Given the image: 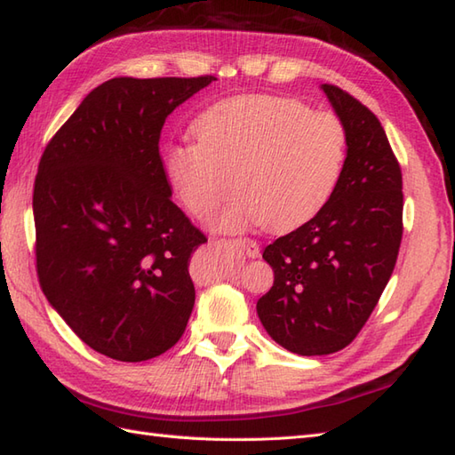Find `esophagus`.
<instances>
[{
    "label": "esophagus",
    "mask_w": 455,
    "mask_h": 455,
    "mask_svg": "<svg viewBox=\"0 0 455 455\" xmlns=\"http://www.w3.org/2000/svg\"><path fill=\"white\" fill-rule=\"evenodd\" d=\"M235 246H238L240 250H244L248 258H258L259 256V244L251 238H236Z\"/></svg>",
    "instance_id": "obj_1"
}]
</instances>
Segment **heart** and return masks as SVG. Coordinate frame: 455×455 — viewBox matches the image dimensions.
Here are the masks:
<instances>
[{
  "label": "heart",
  "instance_id": "obj_1",
  "mask_svg": "<svg viewBox=\"0 0 455 455\" xmlns=\"http://www.w3.org/2000/svg\"><path fill=\"white\" fill-rule=\"evenodd\" d=\"M192 133L196 145H174L164 155L168 184L189 213L207 219L236 178L242 194L217 217L225 232L308 223L330 202L347 156L337 116L271 94L220 100L197 116Z\"/></svg>",
  "mask_w": 455,
  "mask_h": 455
}]
</instances>
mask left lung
<instances>
[{
	"label": "left lung",
	"mask_w": 455,
	"mask_h": 455,
	"mask_svg": "<svg viewBox=\"0 0 455 455\" xmlns=\"http://www.w3.org/2000/svg\"><path fill=\"white\" fill-rule=\"evenodd\" d=\"M347 133V156L318 215L263 250L273 287L258 300L261 325L291 353L318 356L351 343L395 267L403 182L386 132L364 104L322 84Z\"/></svg>",
	"instance_id": "8db88e82"
}]
</instances>
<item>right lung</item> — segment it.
I'll use <instances>...</instances> for the list:
<instances>
[{"label":"right lung","instance_id":"right-lung-1","mask_svg":"<svg viewBox=\"0 0 455 455\" xmlns=\"http://www.w3.org/2000/svg\"><path fill=\"white\" fill-rule=\"evenodd\" d=\"M215 81L116 77L52 137L35 180L40 287L83 343L122 363L163 355L194 310L189 258L207 242L158 155L164 120Z\"/></svg>","mask_w":455,"mask_h":455}]
</instances>
